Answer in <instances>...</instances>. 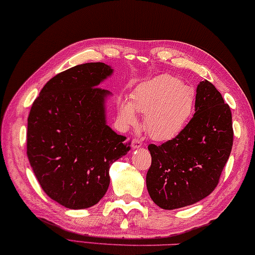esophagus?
I'll return each mask as SVG.
<instances>
[{
  "mask_svg": "<svg viewBox=\"0 0 255 255\" xmlns=\"http://www.w3.org/2000/svg\"><path fill=\"white\" fill-rule=\"evenodd\" d=\"M131 146H132V148H139L142 146V142H141V139H138V138H133L132 139V143H131Z\"/></svg>",
  "mask_w": 255,
  "mask_h": 255,
  "instance_id": "obj_1",
  "label": "esophagus"
}]
</instances>
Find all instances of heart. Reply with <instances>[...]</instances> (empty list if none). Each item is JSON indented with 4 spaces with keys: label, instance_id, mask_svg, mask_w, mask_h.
<instances>
[{
    "label": "heart",
    "instance_id": "b5f03b06",
    "mask_svg": "<svg viewBox=\"0 0 255 255\" xmlns=\"http://www.w3.org/2000/svg\"><path fill=\"white\" fill-rule=\"evenodd\" d=\"M194 109V92L178 78L160 75L142 82L131 92V102L120 100V116L128 126H136L137 112L145 114V128L156 141L178 135Z\"/></svg>",
    "mask_w": 255,
    "mask_h": 255
}]
</instances>
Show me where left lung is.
<instances>
[{"instance_id": "8db88e82", "label": "left lung", "mask_w": 255, "mask_h": 255, "mask_svg": "<svg viewBox=\"0 0 255 255\" xmlns=\"http://www.w3.org/2000/svg\"><path fill=\"white\" fill-rule=\"evenodd\" d=\"M195 111L177 136L148 145L152 164L146 175L147 190L155 204L166 210L196 204L210 195L230 156V107L208 80L197 87Z\"/></svg>"}]
</instances>
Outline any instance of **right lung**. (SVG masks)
Segmentation results:
<instances>
[{
    "mask_svg": "<svg viewBox=\"0 0 255 255\" xmlns=\"http://www.w3.org/2000/svg\"><path fill=\"white\" fill-rule=\"evenodd\" d=\"M113 72L103 62L72 67L44 86L27 120V157L41 188L69 209L98 204L110 185L112 163L129 150L107 126L100 82Z\"/></svg>",
    "mask_w": 255,
    "mask_h": 255,
    "instance_id": "right-lung-1",
    "label": "right lung"
}]
</instances>
